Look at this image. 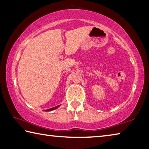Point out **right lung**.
<instances>
[{
    "instance_id": "1",
    "label": "right lung",
    "mask_w": 149,
    "mask_h": 149,
    "mask_svg": "<svg viewBox=\"0 0 149 149\" xmlns=\"http://www.w3.org/2000/svg\"><path fill=\"white\" fill-rule=\"evenodd\" d=\"M60 105H58V106H56L55 107H53V108H51V109H47V110H46V111H52V110H54V109H57V107H59Z\"/></svg>"
}]
</instances>
